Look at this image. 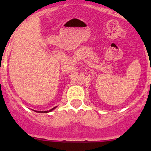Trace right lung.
<instances>
[{
  "mask_svg": "<svg viewBox=\"0 0 151 151\" xmlns=\"http://www.w3.org/2000/svg\"><path fill=\"white\" fill-rule=\"evenodd\" d=\"M55 108H56V106H55V107H53L52 109H50V110H49V111H36V112H42H42H44V113H46V112H51V111H52L53 109H55Z\"/></svg>",
  "mask_w": 151,
  "mask_h": 151,
  "instance_id": "right-lung-1",
  "label": "right lung"
}]
</instances>
